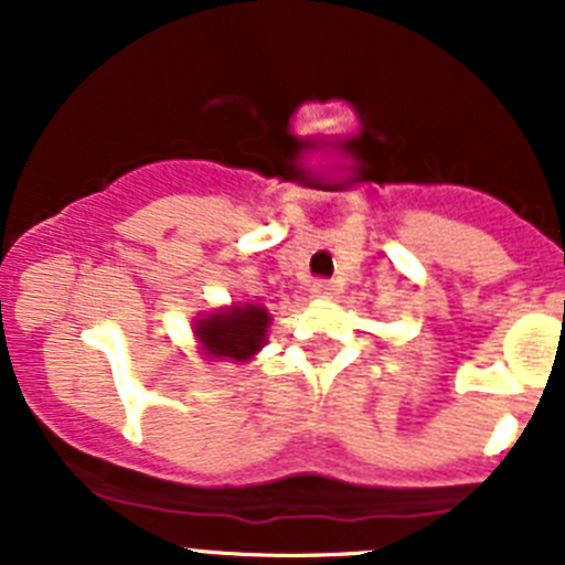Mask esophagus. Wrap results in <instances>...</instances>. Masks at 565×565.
Instances as JSON below:
<instances>
[{
  "instance_id": "esophagus-1",
  "label": "esophagus",
  "mask_w": 565,
  "mask_h": 565,
  "mask_svg": "<svg viewBox=\"0 0 565 565\" xmlns=\"http://www.w3.org/2000/svg\"><path fill=\"white\" fill-rule=\"evenodd\" d=\"M337 291H339V288L333 286L331 279H317V282L311 286V294L317 299H333V297H337Z\"/></svg>"
}]
</instances>
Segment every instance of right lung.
<instances>
[{
	"label": "right lung",
	"instance_id": "add662e5",
	"mask_svg": "<svg viewBox=\"0 0 565 565\" xmlns=\"http://www.w3.org/2000/svg\"><path fill=\"white\" fill-rule=\"evenodd\" d=\"M271 313L263 306H232L194 319V337L212 359H232L248 362L266 344Z\"/></svg>",
	"mask_w": 565,
	"mask_h": 565
}]
</instances>
